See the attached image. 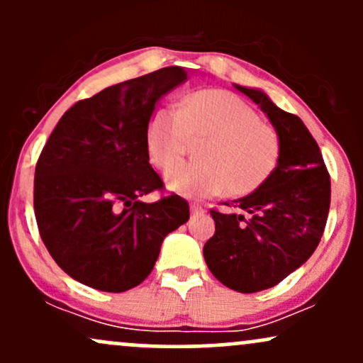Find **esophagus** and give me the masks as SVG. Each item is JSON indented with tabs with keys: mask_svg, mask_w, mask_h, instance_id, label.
Returning a JSON list of instances; mask_svg holds the SVG:
<instances>
[{
	"mask_svg": "<svg viewBox=\"0 0 363 363\" xmlns=\"http://www.w3.org/2000/svg\"><path fill=\"white\" fill-rule=\"evenodd\" d=\"M205 213V208H203L201 205H191V215L193 216H198V215H203Z\"/></svg>",
	"mask_w": 363,
	"mask_h": 363,
	"instance_id": "esophagus-1",
	"label": "esophagus"
}]
</instances>
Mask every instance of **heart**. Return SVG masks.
<instances>
[{"label": "heart", "mask_w": 363, "mask_h": 363, "mask_svg": "<svg viewBox=\"0 0 363 363\" xmlns=\"http://www.w3.org/2000/svg\"><path fill=\"white\" fill-rule=\"evenodd\" d=\"M205 139L203 142L202 140ZM191 140H202L199 162L165 174L170 191L187 198H211L228 191H257L278 167L280 138L242 99L225 90H201L182 102L181 111L158 107L150 118L147 147L152 164L169 169L185 156Z\"/></svg>", "instance_id": "1"}]
</instances>
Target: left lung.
Wrapping results in <instances>:
<instances>
[{
	"label": "left lung",
	"instance_id": "obj_1",
	"mask_svg": "<svg viewBox=\"0 0 363 363\" xmlns=\"http://www.w3.org/2000/svg\"><path fill=\"white\" fill-rule=\"evenodd\" d=\"M268 116L280 138V162L264 186L225 203L249 216L211 210L215 235L203 247L213 277L228 289L254 294L278 285L306 262L326 227L331 181L309 129L259 89L234 85Z\"/></svg>",
	"mask_w": 363,
	"mask_h": 363
}]
</instances>
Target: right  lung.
<instances>
[{
	"instance_id": "1",
	"label": "right lung",
	"mask_w": 363,
	"mask_h": 363,
	"mask_svg": "<svg viewBox=\"0 0 363 363\" xmlns=\"http://www.w3.org/2000/svg\"><path fill=\"white\" fill-rule=\"evenodd\" d=\"M187 80L167 66L118 83L62 114L37 160L34 210L57 266L83 285L126 291L152 273L165 235L189 220L150 165L147 129L160 97Z\"/></svg>"
}]
</instances>
